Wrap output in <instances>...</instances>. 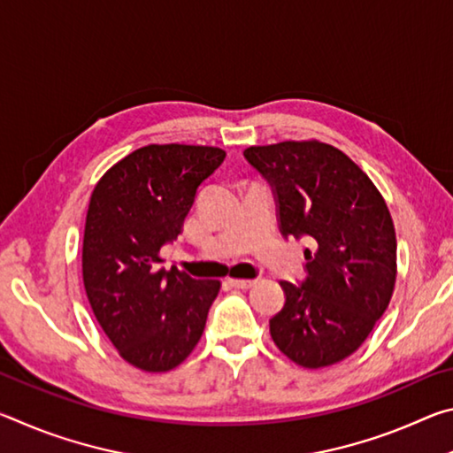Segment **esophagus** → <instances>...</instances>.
<instances>
[{"instance_id": "34e87169", "label": "esophagus", "mask_w": 453, "mask_h": 453, "mask_svg": "<svg viewBox=\"0 0 453 453\" xmlns=\"http://www.w3.org/2000/svg\"><path fill=\"white\" fill-rule=\"evenodd\" d=\"M227 283L235 289H250L256 283V280H227Z\"/></svg>"}]
</instances>
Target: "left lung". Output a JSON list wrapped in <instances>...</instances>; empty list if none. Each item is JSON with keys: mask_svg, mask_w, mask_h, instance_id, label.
Instances as JSON below:
<instances>
[{"mask_svg": "<svg viewBox=\"0 0 453 453\" xmlns=\"http://www.w3.org/2000/svg\"><path fill=\"white\" fill-rule=\"evenodd\" d=\"M243 157L270 183L283 237H311L305 278L280 281L270 334L291 362L326 367L362 346L395 283V229L372 180L321 142L254 145Z\"/></svg>", "mask_w": 453, "mask_h": 453, "instance_id": "1", "label": "left lung"}]
</instances>
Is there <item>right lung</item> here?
<instances>
[{
	"mask_svg": "<svg viewBox=\"0 0 453 453\" xmlns=\"http://www.w3.org/2000/svg\"><path fill=\"white\" fill-rule=\"evenodd\" d=\"M208 145H145L107 172L91 194L83 286L119 356L143 372L173 370L197 346L218 280L165 270L159 250L181 234L197 188L224 162Z\"/></svg>",
	"mask_w": 453,
	"mask_h": 453,
	"instance_id": "obj_1",
	"label": "right lung"
}]
</instances>
